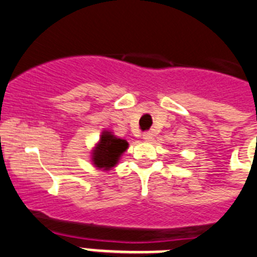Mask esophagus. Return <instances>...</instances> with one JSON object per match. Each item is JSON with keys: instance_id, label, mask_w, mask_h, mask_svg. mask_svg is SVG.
<instances>
[{"instance_id": "esophagus-1", "label": "esophagus", "mask_w": 257, "mask_h": 257, "mask_svg": "<svg viewBox=\"0 0 257 257\" xmlns=\"http://www.w3.org/2000/svg\"><path fill=\"white\" fill-rule=\"evenodd\" d=\"M143 139H144V140H145V141H150L151 139H153V135H151L150 133H145V134H144V135H143Z\"/></svg>"}]
</instances>
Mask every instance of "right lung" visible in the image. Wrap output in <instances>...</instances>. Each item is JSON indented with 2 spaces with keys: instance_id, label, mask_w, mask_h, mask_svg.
Returning <instances> with one entry per match:
<instances>
[{
  "instance_id": "right-lung-1",
  "label": "right lung",
  "mask_w": 257,
  "mask_h": 257,
  "mask_svg": "<svg viewBox=\"0 0 257 257\" xmlns=\"http://www.w3.org/2000/svg\"><path fill=\"white\" fill-rule=\"evenodd\" d=\"M128 148V143L119 139L108 130L102 131V135L90 153V161L94 168L108 172L118 164L122 154Z\"/></svg>"
}]
</instances>
